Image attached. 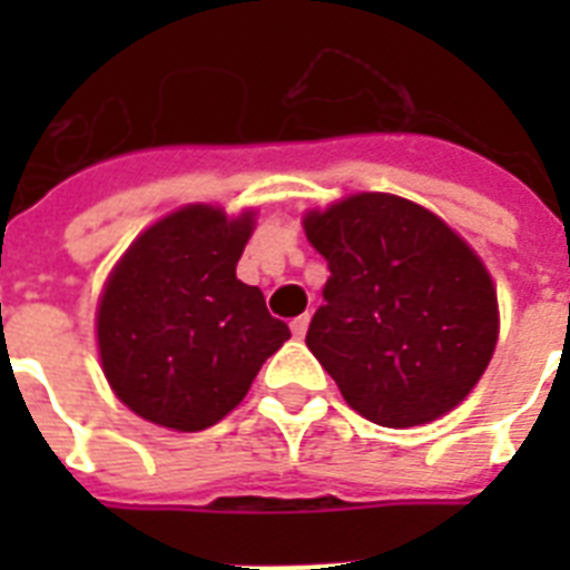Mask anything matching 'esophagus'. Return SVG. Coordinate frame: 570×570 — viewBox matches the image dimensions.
Segmentation results:
<instances>
[{
	"label": "esophagus",
	"mask_w": 570,
	"mask_h": 570,
	"mask_svg": "<svg viewBox=\"0 0 570 570\" xmlns=\"http://www.w3.org/2000/svg\"><path fill=\"white\" fill-rule=\"evenodd\" d=\"M307 325H311V316H307V313H304V316H298V320L289 322V328H293V334L298 340H302L304 334H307Z\"/></svg>",
	"instance_id": "34e87169"
}]
</instances>
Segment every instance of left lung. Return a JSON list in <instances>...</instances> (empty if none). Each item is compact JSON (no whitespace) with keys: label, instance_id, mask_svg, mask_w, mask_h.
<instances>
[{"label":"left lung","instance_id":"8db88e82","mask_svg":"<svg viewBox=\"0 0 570 570\" xmlns=\"http://www.w3.org/2000/svg\"><path fill=\"white\" fill-rule=\"evenodd\" d=\"M328 259L307 348L357 414L387 429L432 423L476 387L500 334L476 250L425 206L384 191L304 215Z\"/></svg>","mask_w":570,"mask_h":570}]
</instances>
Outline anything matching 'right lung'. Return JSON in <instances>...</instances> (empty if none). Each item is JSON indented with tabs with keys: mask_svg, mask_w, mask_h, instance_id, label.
Segmentation results:
<instances>
[{
	"mask_svg": "<svg viewBox=\"0 0 570 570\" xmlns=\"http://www.w3.org/2000/svg\"><path fill=\"white\" fill-rule=\"evenodd\" d=\"M254 213L189 204L147 227L111 268L97 304V346L115 396L150 423L200 432L248 393L289 340L236 263Z\"/></svg>",
	"mask_w": 570,
	"mask_h": 570,
	"instance_id": "1",
	"label": "right lung"
}]
</instances>
